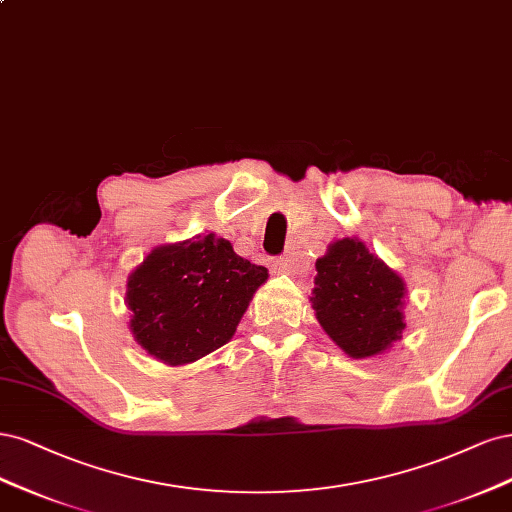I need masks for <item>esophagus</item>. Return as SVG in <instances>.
Returning <instances> with one entry per match:
<instances>
[{"label":"esophagus","instance_id":"obj_1","mask_svg":"<svg viewBox=\"0 0 512 512\" xmlns=\"http://www.w3.org/2000/svg\"><path fill=\"white\" fill-rule=\"evenodd\" d=\"M272 266H274V270H278V272H285V274H291V272H293V268H291V259H289L287 255L274 259V261H272Z\"/></svg>","mask_w":512,"mask_h":512}]
</instances>
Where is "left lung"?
<instances>
[{"instance_id":"1","label":"left lung","mask_w":512,"mask_h":512,"mask_svg":"<svg viewBox=\"0 0 512 512\" xmlns=\"http://www.w3.org/2000/svg\"><path fill=\"white\" fill-rule=\"evenodd\" d=\"M312 308L321 327L355 359L383 353L402 338V278L372 255L364 242L344 238L317 259Z\"/></svg>"}]
</instances>
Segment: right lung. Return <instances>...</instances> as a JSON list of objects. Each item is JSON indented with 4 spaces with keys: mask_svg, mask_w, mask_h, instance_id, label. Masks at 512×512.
Returning a JSON list of instances; mask_svg holds the SVG:
<instances>
[{
    "mask_svg": "<svg viewBox=\"0 0 512 512\" xmlns=\"http://www.w3.org/2000/svg\"><path fill=\"white\" fill-rule=\"evenodd\" d=\"M266 278L214 234L159 246L127 280L131 332L163 364H191L229 342Z\"/></svg>",
    "mask_w": 512,
    "mask_h": 512,
    "instance_id": "1",
    "label": "right lung"
}]
</instances>
